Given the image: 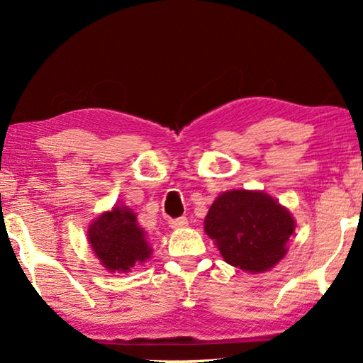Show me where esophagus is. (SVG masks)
Masks as SVG:
<instances>
[{
	"mask_svg": "<svg viewBox=\"0 0 363 363\" xmlns=\"http://www.w3.org/2000/svg\"><path fill=\"white\" fill-rule=\"evenodd\" d=\"M169 227L171 229H184V227H187L189 225V219L186 218V216H181V218H176V219H171L169 220Z\"/></svg>",
	"mask_w": 363,
	"mask_h": 363,
	"instance_id": "esophagus-1",
	"label": "esophagus"
}]
</instances>
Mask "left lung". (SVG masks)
I'll use <instances>...</instances> for the list:
<instances>
[{"instance_id":"1","label":"left lung","mask_w":363,"mask_h":363,"mask_svg":"<svg viewBox=\"0 0 363 363\" xmlns=\"http://www.w3.org/2000/svg\"><path fill=\"white\" fill-rule=\"evenodd\" d=\"M294 227L286 208L253 190L220 194L205 218V232L224 261L251 274L266 272L286 255Z\"/></svg>"}]
</instances>
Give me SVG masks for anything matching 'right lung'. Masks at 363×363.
I'll use <instances>...</instances> for the list:
<instances>
[{"label":"right lung","instance_id":"1","mask_svg":"<svg viewBox=\"0 0 363 363\" xmlns=\"http://www.w3.org/2000/svg\"><path fill=\"white\" fill-rule=\"evenodd\" d=\"M88 240L94 255L110 272H131L149 259L152 248L130 208H113L89 225Z\"/></svg>","mask_w":363,"mask_h":363}]
</instances>
